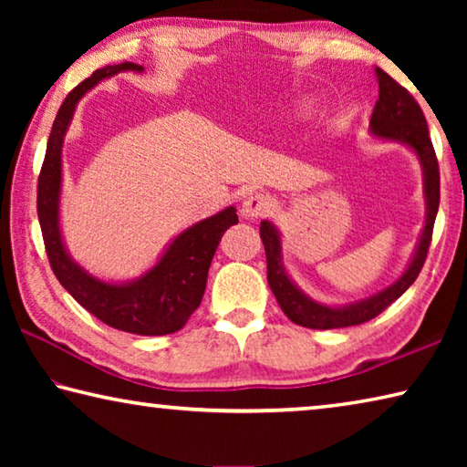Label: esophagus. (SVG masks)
Here are the masks:
<instances>
[{"mask_svg":"<svg viewBox=\"0 0 467 467\" xmlns=\"http://www.w3.org/2000/svg\"><path fill=\"white\" fill-rule=\"evenodd\" d=\"M272 208V202L267 200L265 195H249L247 200L243 202V208H241V214L244 220H257V218H264L267 212Z\"/></svg>","mask_w":467,"mask_h":467,"instance_id":"34e87169","label":"esophagus"}]
</instances>
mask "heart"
<instances>
[{"mask_svg": "<svg viewBox=\"0 0 467 467\" xmlns=\"http://www.w3.org/2000/svg\"><path fill=\"white\" fill-rule=\"evenodd\" d=\"M303 109H305V107H300V105H298V107H295V110H298V113H305Z\"/></svg>", "mask_w": 467, "mask_h": 467, "instance_id": "b5f03b06", "label": "heart"}]
</instances>
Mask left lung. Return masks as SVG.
<instances>
[{
  "label": "left lung",
  "mask_w": 467,
  "mask_h": 467,
  "mask_svg": "<svg viewBox=\"0 0 467 467\" xmlns=\"http://www.w3.org/2000/svg\"><path fill=\"white\" fill-rule=\"evenodd\" d=\"M379 82V100L375 102L373 115H370V138L379 141H395L406 146L412 152L422 169V193H424V226L418 236L412 257L406 270L389 286L375 292L357 303L348 305H326L311 298L298 284L290 278L282 257V234L270 220H262L259 234H262L265 259H267V282L274 292L275 300L282 306L284 315L296 326L309 329H337L360 326L368 319L377 317L385 311L393 300H398L404 292L412 286L420 274L426 253H429L434 218L439 212V162L434 156L432 141L429 138V125L418 107L412 94L404 86H400L389 74L381 67H375Z\"/></svg>",
  "instance_id": "left-lung-1"
}]
</instances>
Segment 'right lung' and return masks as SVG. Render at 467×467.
I'll list each match as a JSON object with an SVG mask.
<instances>
[{
    "instance_id": "1",
    "label": "right lung",
    "mask_w": 467,
    "mask_h": 467,
    "mask_svg": "<svg viewBox=\"0 0 467 467\" xmlns=\"http://www.w3.org/2000/svg\"><path fill=\"white\" fill-rule=\"evenodd\" d=\"M121 72L141 74L138 63H115L94 72L67 94L55 117L47 141V154L38 177L36 210L43 241L51 270L61 286L80 303L86 311L107 326L138 336H167L185 326L200 306L212 257L223 234L239 223L234 205L218 214L200 220L172 239L156 264L141 275L125 282H109L92 275L69 255L61 234V185H63V140L74 119L78 102L99 82Z\"/></svg>"
}]
</instances>
